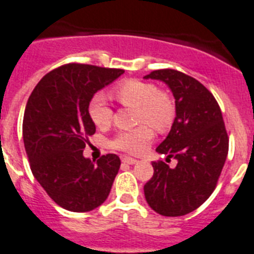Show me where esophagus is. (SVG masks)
Segmentation results:
<instances>
[{
  "label": "esophagus",
  "mask_w": 254,
  "mask_h": 254,
  "mask_svg": "<svg viewBox=\"0 0 254 254\" xmlns=\"http://www.w3.org/2000/svg\"><path fill=\"white\" fill-rule=\"evenodd\" d=\"M122 162L126 164H136L137 163V159H135V158H131V157H123Z\"/></svg>",
  "instance_id": "obj_1"
}]
</instances>
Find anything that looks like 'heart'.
Here are the masks:
<instances>
[{
  "label": "heart",
  "instance_id": "1",
  "mask_svg": "<svg viewBox=\"0 0 254 254\" xmlns=\"http://www.w3.org/2000/svg\"><path fill=\"white\" fill-rule=\"evenodd\" d=\"M113 95L125 106L136 109V123H148L158 131L170 127L175 116V106L171 97L158 91L146 82L126 81L113 90ZM87 113L91 122L99 128H105L112 122L113 110L103 94H95L87 104ZM153 138L149 126H138L131 131H122L112 140V146L129 154H140L148 148Z\"/></svg>",
  "mask_w": 254,
  "mask_h": 254
}]
</instances>
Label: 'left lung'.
I'll return each mask as SVG.
<instances>
[{
  "label": "left lung",
  "instance_id": "obj_1",
  "mask_svg": "<svg viewBox=\"0 0 254 254\" xmlns=\"http://www.w3.org/2000/svg\"><path fill=\"white\" fill-rule=\"evenodd\" d=\"M144 78L164 82L175 97L176 117L157 151L177 160L173 168L151 163L154 175L144 186L145 199L162 216H184L211 196L224 168L229 137L222 113L213 95L181 71L162 69Z\"/></svg>",
  "mask_w": 254,
  "mask_h": 254
}]
</instances>
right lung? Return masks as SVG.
Wrapping results in <instances>:
<instances>
[{
  "instance_id": "obj_1",
  "label": "right lung",
  "mask_w": 254,
  "mask_h": 254,
  "mask_svg": "<svg viewBox=\"0 0 254 254\" xmlns=\"http://www.w3.org/2000/svg\"><path fill=\"white\" fill-rule=\"evenodd\" d=\"M122 69L66 64L47 73L28 99L23 140L30 170L49 196L64 209L90 212L106 200L121 166L116 154L94 163L83 157L96 127L87 104Z\"/></svg>"
}]
</instances>
